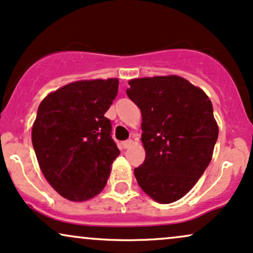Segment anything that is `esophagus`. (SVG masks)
Masks as SVG:
<instances>
[{"instance_id": "esophagus-1", "label": "esophagus", "mask_w": 253, "mask_h": 253, "mask_svg": "<svg viewBox=\"0 0 253 253\" xmlns=\"http://www.w3.org/2000/svg\"><path fill=\"white\" fill-rule=\"evenodd\" d=\"M132 145V139L129 138L126 139V141H123L122 142V148H124V149H127V148H130Z\"/></svg>"}]
</instances>
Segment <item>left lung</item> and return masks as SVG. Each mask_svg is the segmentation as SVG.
<instances>
[{
	"mask_svg": "<svg viewBox=\"0 0 253 253\" xmlns=\"http://www.w3.org/2000/svg\"><path fill=\"white\" fill-rule=\"evenodd\" d=\"M126 94L142 112L145 160L133 173L160 204L186 195L212 160L218 139L213 106L203 90L177 76L129 82Z\"/></svg>",
	"mask_w": 253,
	"mask_h": 253,
	"instance_id": "left-lung-1",
	"label": "left lung"
}]
</instances>
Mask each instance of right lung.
Returning <instances> with one entry per match:
<instances>
[{"label":"right lung","mask_w":253,"mask_h":253,"mask_svg":"<svg viewBox=\"0 0 253 253\" xmlns=\"http://www.w3.org/2000/svg\"><path fill=\"white\" fill-rule=\"evenodd\" d=\"M118 79L82 80L52 92L39 105L32 142L49 185L71 201L96 197L108 182L120 149L108 111Z\"/></svg>","instance_id":"add662e5"}]
</instances>
